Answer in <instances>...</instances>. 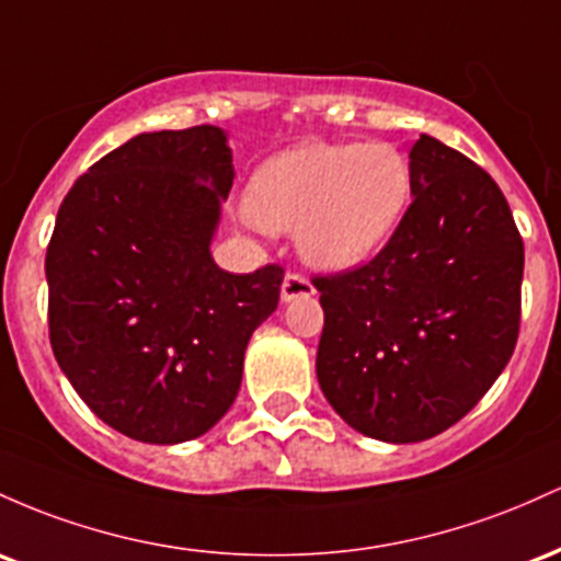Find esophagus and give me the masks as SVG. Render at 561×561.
Here are the masks:
<instances>
[{"label": "esophagus", "instance_id": "34e87169", "mask_svg": "<svg viewBox=\"0 0 561 561\" xmlns=\"http://www.w3.org/2000/svg\"><path fill=\"white\" fill-rule=\"evenodd\" d=\"M314 288L312 283L305 278V275L299 273H288L286 278H283V286H280V299L283 301H294V299H307L312 297Z\"/></svg>", "mask_w": 561, "mask_h": 561}]
</instances>
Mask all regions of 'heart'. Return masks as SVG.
Returning <instances> with one entry per match:
<instances>
[{"mask_svg": "<svg viewBox=\"0 0 561 561\" xmlns=\"http://www.w3.org/2000/svg\"><path fill=\"white\" fill-rule=\"evenodd\" d=\"M411 196V161L394 145L305 142L256 169L247 214L264 230H297L301 260L342 273L394 236Z\"/></svg>", "mask_w": 561, "mask_h": 561, "instance_id": "heart-1", "label": "heart"}]
</instances>
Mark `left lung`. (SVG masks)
Wrapping results in <instances>:
<instances>
[{
    "label": "left lung",
    "instance_id": "8db88e82",
    "mask_svg": "<svg viewBox=\"0 0 561 561\" xmlns=\"http://www.w3.org/2000/svg\"><path fill=\"white\" fill-rule=\"evenodd\" d=\"M413 204L363 267L314 278L320 389L352 430L421 443L493 387L519 333L525 247L501 187L445 142L411 145Z\"/></svg>",
    "mask_w": 561,
    "mask_h": 561
}]
</instances>
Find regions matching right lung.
<instances>
[{"label": "right lung", "instance_id": "obj_1", "mask_svg": "<svg viewBox=\"0 0 561 561\" xmlns=\"http://www.w3.org/2000/svg\"><path fill=\"white\" fill-rule=\"evenodd\" d=\"M232 178L219 127L142 131L58 209L44 260L55 360L94 416L140 443L209 432L278 307V264L232 275L211 256Z\"/></svg>", "mask_w": 561, "mask_h": 561}]
</instances>
